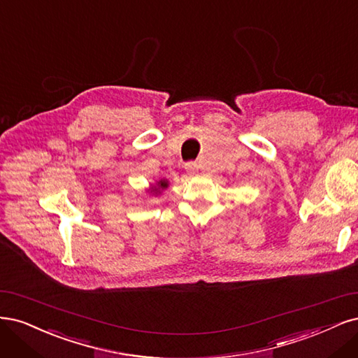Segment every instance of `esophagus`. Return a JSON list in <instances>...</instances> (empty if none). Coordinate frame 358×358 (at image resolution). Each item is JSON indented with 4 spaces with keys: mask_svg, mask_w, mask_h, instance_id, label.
I'll return each mask as SVG.
<instances>
[{
    "mask_svg": "<svg viewBox=\"0 0 358 358\" xmlns=\"http://www.w3.org/2000/svg\"><path fill=\"white\" fill-rule=\"evenodd\" d=\"M198 169H199V166H198V164H196V162L186 164V171L189 172V174H196V172H198Z\"/></svg>",
    "mask_w": 358,
    "mask_h": 358,
    "instance_id": "34e87169",
    "label": "esophagus"
}]
</instances>
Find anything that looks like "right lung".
Here are the masks:
<instances>
[{
	"mask_svg": "<svg viewBox=\"0 0 358 358\" xmlns=\"http://www.w3.org/2000/svg\"><path fill=\"white\" fill-rule=\"evenodd\" d=\"M165 187H168V181H165V180H160V181L157 182V187H155V189H153V192L159 193V192H160V189H165Z\"/></svg>",
	"mask_w": 358,
	"mask_h": 358,
	"instance_id": "1",
	"label": "right lung"
}]
</instances>
